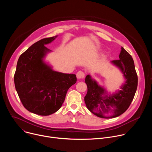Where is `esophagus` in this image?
Listing matches in <instances>:
<instances>
[{"mask_svg":"<svg viewBox=\"0 0 152 152\" xmlns=\"http://www.w3.org/2000/svg\"><path fill=\"white\" fill-rule=\"evenodd\" d=\"M76 76H77V78L79 79H83L84 77H85V73L82 71H79L76 73Z\"/></svg>","mask_w":152,"mask_h":152,"instance_id":"34e87169","label":"esophagus"}]
</instances>
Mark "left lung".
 <instances>
[{
	"mask_svg": "<svg viewBox=\"0 0 152 152\" xmlns=\"http://www.w3.org/2000/svg\"><path fill=\"white\" fill-rule=\"evenodd\" d=\"M119 58L111 62L120 70L126 79L120 90L109 95L90 75L85 77L88 88L84 97L86 106L91 113L100 118H114L123 114L133 100L137 89L138 76L132 57L121 47Z\"/></svg>",
	"mask_w": 152,
	"mask_h": 152,
	"instance_id": "1",
	"label": "left lung"
}]
</instances>
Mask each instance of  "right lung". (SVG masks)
<instances>
[{
    "instance_id": "obj_1",
    "label": "right lung",
    "mask_w": 152,
    "mask_h": 152,
    "mask_svg": "<svg viewBox=\"0 0 152 152\" xmlns=\"http://www.w3.org/2000/svg\"><path fill=\"white\" fill-rule=\"evenodd\" d=\"M56 37L43 38L21 54L14 77L15 90L24 107L39 115H49L58 111L68 90L77 80L75 75L54 71L44 61L51 52L45 45Z\"/></svg>"
}]
</instances>
